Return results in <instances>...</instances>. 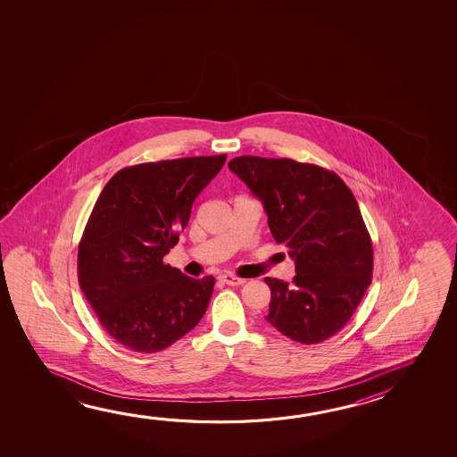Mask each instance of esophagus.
Segmentation results:
<instances>
[{
    "label": "esophagus",
    "mask_w": 457,
    "mask_h": 457,
    "mask_svg": "<svg viewBox=\"0 0 457 457\" xmlns=\"http://www.w3.org/2000/svg\"><path fill=\"white\" fill-rule=\"evenodd\" d=\"M218 278H220V282H223V284L226 285H232V287L245 284V278H240V277L232 276V274H221Z\"/></svg>",
    "instance_id": "34e87169"
}]
</instances>
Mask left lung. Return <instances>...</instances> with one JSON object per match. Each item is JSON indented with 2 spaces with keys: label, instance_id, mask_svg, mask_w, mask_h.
<instances>
[{
  "label": "left lung",
  "instance_id": "8db88e82",
  "mask_svg": "<svg viewBox=\"0 0 457 457\" xmlns=\"http://www.w3.org/2000/svg\"><path fill=\"white\" fill-rule=\"evenodd\" d=\"M229 169L268 213L272 237L295 260L292 284L266 277V320L303 345L337 335L373 277V245L359 204L337 173L293 159L234 157Z\"/></svg>",
  "mask_w": 457,
  "mask_h": 457
}]
</instances>
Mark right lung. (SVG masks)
<instances>
[{"mask_svg": "<svg viewBox=\"0 0 457 457\" xmlns=\"http://www.w3.org/2000/svg\"><path fill=\"white\" fill-rule=\"evenodd\" d=\"M225 161L218 154L132 165L98 195L78 247V280L100 325L129 351H162L205 314L215 277L197 280L162 258Z\"/></svg>", "mask_w": 457, "mask_h": 457, "instance_id": "1", "label": "right lung"}]
</instances>
